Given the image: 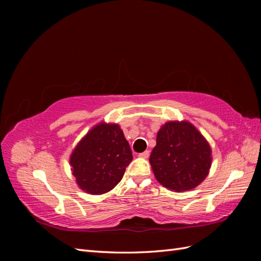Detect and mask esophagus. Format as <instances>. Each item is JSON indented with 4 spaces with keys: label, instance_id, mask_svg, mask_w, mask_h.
Instances as JSON below:
<instances>
[{
    "label": "esophagus",
    "instance_id": "34e87169",
    "mask_svg": "<svg viewBox=\"0 0 261 261\" xmlns=\"http://www.w3.org/2000/svg\"><path fill=\"white\" fill-rule=\"evenodd\" d=\"M149 154H150L149 150H146V151L139 153V154H138V156H140V158H144V159H146V158H148V156H149Z\"/></svg>",
    "mask_w": 261,
    "mask_h": 261
}]
</instances>
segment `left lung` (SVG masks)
<instances>
[{"mask_svg": "<svg viewBox=\"0 0 261 261\" xmlns=\"http://www.w3.org/2000/svg\"><path fill=\"white\" fill-rule=\"evenodd\" d=\"M149 161L156 180L164 187L189 191L207 177L211 148L191 123L169 122L158 132Z\"/></svg>", "mask_w": 261, "mask_h": 261, "instance_id": "left-lung-1", "label": "left lung"}]
</instances>
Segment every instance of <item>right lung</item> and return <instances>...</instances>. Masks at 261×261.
Masks as SVG:
<instances>
[{
	"mask_svg": "<svg viewBox=\"0 0 261 261\" xmlns=\"http://www.w3.org/2000/svg\"><path fill=\"white\" fill-rule=\"evenodd\" d=\"M132 160L129 144L120 126L101 123L76 146L69 163L78 186L86 193L100 195L120 183Z\"/></svg>",
	"mask_w": 261,
	"mask_h": 261,
	"instance_id": "right-lung-1",
	"label": "right lung"
}]
</instances>
